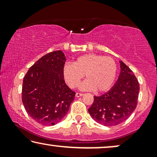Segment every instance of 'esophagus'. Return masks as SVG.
Listing matches in <instances>:
<instances>
[{"label":"esophagus","mask_w":157,"mask_h":157,"mask_svg":"<svg viewBox=\"0 0 157 157\" xmlns=\"http://www.w3.org/2000/svg\"><path fill=\"white\" fill-rule=\"evenodd\" d=\"M83 96V94H81V93H76V97H80V96Z\"/></svg>","instance_id":"obj_1"}]
</instances>
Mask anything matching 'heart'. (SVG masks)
Listing matches in <instances>:
<instances>
[{"instance_id": "1", "label": "heart", "mask_w": 157, "mask_h": 157, "mask_svg": "<svg viewBox=\"0 0 157 157\" xmlns=\"http://www.w3.org/2000/svg\"><path fill=\"white\" fill-rule=\"evenodd\" d=\"M117 74L114 59L94 53L81 56L74 63H67L63 67L64 78L73 89L78 86L86 74L87 79L80 85L83 91H108L114 83Z\"/></svg>"}]
</instances>
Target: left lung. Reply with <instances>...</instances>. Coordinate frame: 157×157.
<instances>
[{"label": "left lung", "mask_w": 157, "mask_h": 157, "mask_svg": "<svg viewBox=\"0 0 157 157\" xmlns=\"http://www.w3.org/2000/svg\"><path fill=\"white\" fill-rule=\"evenodd\" d=\"M121 72L117 83L110 91L94 100L89 112L96 122L113 126L126 121L137 105L139 84L134 73L124 62L120 61Z\"/></svg>", "instance_id": "obj_1"}]
</instances>
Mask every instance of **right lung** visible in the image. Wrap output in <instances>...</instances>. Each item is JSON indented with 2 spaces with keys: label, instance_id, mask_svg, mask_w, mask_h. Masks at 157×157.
I'll return each mask as SVG.
<instances>
[{
  "label": "right lung",
  "instance_id": "right-lung-1",
  "mask_svg": "<svg viewBox=\"0 0 157 157\" xmlns=\"http://www.w3.org/2000/svg\"><path fill=\"white\" fill-rule=\"evenodd\" d=\"M61 51L38 59L23 78L22 101L34 121L44 126L55 125L66 115L76 93L66 84Z\"/></svg>",
  "mask_w": 157,
  "mask_h": 157
}]
</instances>
